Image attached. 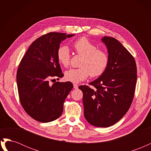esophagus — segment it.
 I'll return each mask as SVG.
<instances>
[{"label":"esophagus","mask_w":151,"mask_h":151,"mask_svg":"<svg viewBox=\"0 0 151 151\" xmlns=\"http://www.w3.org/2000/svg\"><path fill=\"white\" fill-rule=\"evenodd\" d=\"M73 86H74V89H77V88H78V85H77V84H74V85H73Z\"/></svg>","instance_id":"obj_1"}]
</instances>
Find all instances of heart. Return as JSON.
<instances>
[{
  "label": "heart",
  "instance_id": "obj_1",
  "mask_svg": "<svg viewBox=\"0 0 151 151\" xmlns=\"http://www.w3.org/2000/svg\"><path fill=\"white\" fill-rule=\"evenodd\" d=\"M76 52L83 57L79 68H70L65 71V79L73 83H78L91 77L101 76L108 64V55L106 52L97 47L85 37L76 40L73 44ZM57 57L58 62L64 67L70 63V54L68 48L61 46L57 50Z\"/></svg>",
  "mask_w": 151,
  "mask_h": 151
}]
</instances>
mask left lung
Returning <instances> with one entry per match:
<instances>
[{
	"instance_id": "left-lung-1",
	"label": "left lung",
	"mask_w": 151,
	"mask_h": 151,
	"mask_svg": "<svg viewBox=\"0 0 151 151\" xmlns=\"http://www.w3.org/2000/svg\"><path fill=\"white\" fill-rule=\"evenodd\" d=\"M108 64L98 79L81 86L83 93L84 117L90 124L108 127L124 116L133 101L137 81V66L130 53L117 40L104 36Z\"/></svg>"
}]
</instances>
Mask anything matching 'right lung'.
I'll return each mask as SVG.
<instances>
[{
  "instance_id": "right-lung-1",
  "label": "right lung",
  "mask_w": 151,
  "mask_h": 151,
  "mask_svg": "<svg viewBox=\"0 0 151 151\" xmlns=\"http://www.w3.org/2000/svg\"><path fill=\"white\" fill-rule=\"evenodd\" d=\"M75 35L52 32L31 43L22 57L17 72L20 102L28 115L36 121L52 122L60 116L63 103L73 88L70 82L49 80L62 77L57 52L62 41Z\"/></svg>"
}]
</instances>
